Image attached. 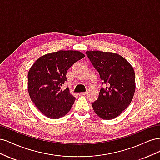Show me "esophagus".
Wrapping results in <instances>:
<instances>
[{
    "label": "esophagus",
    "instance_id": "34e87169",
    "mask_svg": "<svg viewBox=\"0 0 160 160\" xmlns=\"http://www.w3.org/2000/svg\"><path fill=\"white\" fill-rule=\"evenodd\" d=\"M86 93H87V92H83V93H78V95H79V96H83V95H86Z\"/></svg>",
    "mask_w": 160,
    "mask_h": 160
}]
</instances>
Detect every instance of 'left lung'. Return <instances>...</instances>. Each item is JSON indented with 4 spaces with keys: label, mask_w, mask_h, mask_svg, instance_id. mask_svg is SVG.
I'll return each mask as SVG.
<instances>
[{
    "label": "left lung",
    "mask_w": 160,
    "mask_h": 160,
    "mask_svg": "<svg viewBox=\"0 0 160 160\" xmlns=\"http://www.w3.org/2000/svg\"><path fill=\"white\" fill-rule=\"evenodd\" d=\"M99 72L101 85L99 98L91 103L95 113L103 119H113L129 105L135 90L132 66L117 53L90 51L86 52Z\"/></svg>",
    "instance_id": "left-lung-1"
}]
</instances>
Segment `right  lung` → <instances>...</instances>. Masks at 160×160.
Listing matches in <instances>:
<instances>
[{
  "label": "right lung",
  "instance_id": "1",
  "mask_svg": "<svg viewBox=\"0 0 160 160\" xmlns=\"http://www.w3.org/2000/svg\"><path fill=\"white\" fill-rule=\"evenodd\" d=\"M85 57L77 51H59L43 55L35 62L28 73V90L31 101L46 117L56 119L70 111L75 98L67 88V71L75 62Z\"/></svg>",
  "mask_w": 160,
  "mask_h": 160
}]
</instances>
